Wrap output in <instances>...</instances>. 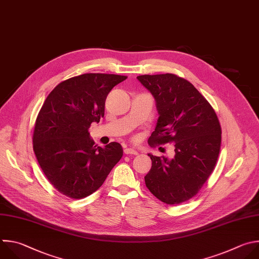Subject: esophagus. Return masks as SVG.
Here are the masks:
<instances>
[{
  "mask_svg": "<svg viewBox=\"0 0 259 259\" xmlns=\"http://www.w3.org/2000/svg\"><path fill=\"white\" fill-rule=\"evenodd\" d=\"M124 153L127 154V155H138L139 154V152L136 149H134V148H126V149H124Z\"/></svg>",
  "mask_w": 259,
  "mask_h": 259,
  "instance_id": "obj_1",
  "label": "esophagus"
}]
</instances>
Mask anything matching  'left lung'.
I'll use <instances>...</instances> for the list:
<instances>
[{
  "mask_svg": "<svg viewBox=\"0 0 259 259\" xmlns=\"http://www.w3.org/2000/svg\"><path fill=\"white\" fill-rule=\"evenodd\" d=\"M156 102L159 114L149 143H175V156L148 154L152 167L145 177L149 191L166 204L194 197L211 175L221 149L219 118L198 90L171 73L139 75Z\"/></svg>",
  "mask_w": 259,
  "mask_h": 259,
  "instance_id": "obj_1",
  "label": "left lung"
}]
</instances>
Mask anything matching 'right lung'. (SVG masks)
I'll use <instances>...</instances> for the list:
<instances>
[{
  "instance_id": "right-lung-1",
  "label": "right lung",
  "mask_w": 259,
  "mask_h": 259,
  "mask_svg": "<svg viewBox=\"0 0 259 259\" xmlns=\"http://www.w3.org/2000/svg\"><path fill=\"white\" fill-rule=\"evenodd\" d=\"M124 79L84 73L60 82L45 100L34 124L33 151L47 179L65 196L81 199L93 194L121 159L120 144L99 147L89 128L104 116L109 92Z\"/></svg>"
}]
</instances>
